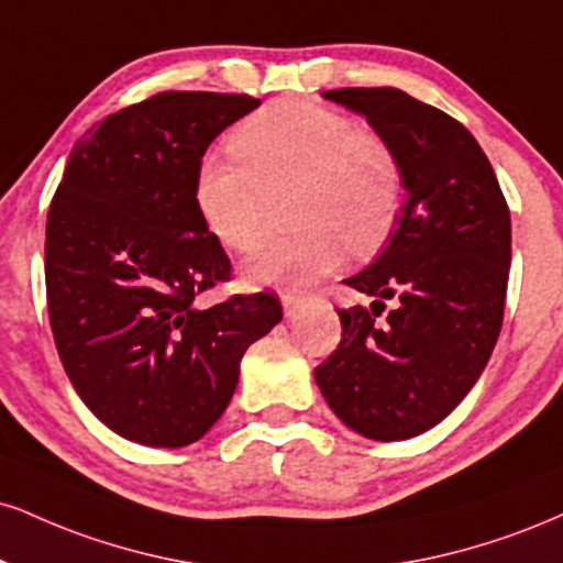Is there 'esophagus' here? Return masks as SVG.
<instances>
[{
	"instance_id": "1",
	"label": "esophagus",
	"mask_w": 563,
	"mask_h": 563,
	"mask_svg": "<svg viewBox=\"0 0 563 563\" xmlns=\"http://www.w3.org/2000/svg\"><path fill=\"white\" fill-rule=\"evenodd\" d=\"M280 303H283V311H286V317H296V311L303 307V299H301V296H294V294H283Z\"/></svg>"
}]
</instances>
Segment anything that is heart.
Segmentation results:
<instances>
[{
    "mask_svg": "<svg viewBox=\"0 0 563 563\" xmlns=\"http://www.w3.org/2000/svg\"><path fill=\"white\" fill-rule=\"evenodd\" d=\"M239 159L205 157L194 180L201 222L222 246L252 254L275 199L290 196L296 233L246 267L256 288L299 290L341 267L346 249L367 256L388 241L401 209V167L380 135L346 114L283 99L249 114L230 135Z\"/></svg>",
    "mask_w": 563,
    "mask_h": 563,
    "instance_id": "1",
    "label": "heart"
}]
</instances>
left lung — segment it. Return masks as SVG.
Segmentation results:
<instances>
[{
  "label": "left lung",
  "mask_w": 563,
  "mask_h": 563,
  "mask_svg": "<svg viewBox=\"0 0 563 563\" xmlns=\"http://www.w3.org/2000/svg\"><path fill=\"white\" fill-rule=\"evenodd\" d=\"M401 167L406 201L388 243L346 286L369 309H338V349L314 369L324 401L369 440L422 435L464 401L496 349L511 217L475 135L398 88H335ZM394 309L383 323L384 301Z\"/></svg>",
  "instance_id": "1"
}]
</instances>
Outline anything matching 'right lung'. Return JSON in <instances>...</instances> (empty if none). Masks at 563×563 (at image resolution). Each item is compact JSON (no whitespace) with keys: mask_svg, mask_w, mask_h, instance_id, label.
Instances as JSON below:
<instances>
[{"mask_svg":"<svg viewBox=\"0 0 563 563\" xmlns=\"http://www.w3.org/2000/svg\"><path fill=\"white\" fill-rule=\"evenodd\" d=\"M256 107L241 93H157L86 131L65 162L44 243L54 343L80 401L133 443L205 438L246 349L283 320L269 294L196 303L230 275L196 209V170Z\"/></svg>","mask_w":563,"mask_h":563,"instance_id":"1","label":"right lung"}]
</instances>
